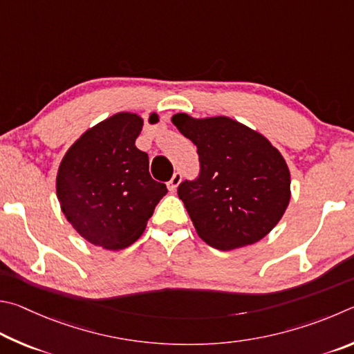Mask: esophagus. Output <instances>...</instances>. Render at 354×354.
<instances>
[{
    "label": "esophagus",
    "instance_id": "34e87169",
    "mask_svg": "<svg viewBox=\"0 0 354 354\" xmlns=\"http://www.w3.org/2000/svg\"><path fill=\"white\" fill-rule=\"evenodd\" d=\"M182 182V174L180 172H174V176L169 182H167V189L169 191H176L178 185Z\"/></svg>",
    "mask_w": 354,
    "mask_h": 354
}]
</instances>
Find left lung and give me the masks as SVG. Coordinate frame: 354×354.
Returning <instances> with one entry per match:
<instances>
[{"mask_svg": "<svg viewBox=\"0 0 354 354\" xmlns=\"http://www.w3.org/2000/svg\"><path fill=\"white\" fill-rule=\"evenodd\" d=\"M172 124L199 153V176L177 188L197 234L219 250L263 239L290 199L281 153L261 133L227 116L194 120L177 113Z\"/></svg>", "mask_w": 354, "mask_h": 354, "instance_id": "obj_1", "label": "left lung"}]
</instances>
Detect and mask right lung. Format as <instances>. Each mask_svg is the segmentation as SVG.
Instances as JSON below:
<instances>
[{"instance_id":"add662e5","label":"right lung","mask_w":354,"mask_h":354,"mask_svg":"<svg viewBox=\"0 0 354 354\" xmlns=\"http://www.w3.org/2000/svg\"><path fill=\"white\" fill-rule=\"evenodd\" d=\"M141 129L138 115L110 116L86 130L59 166L55 188L65 218L80 236L107 250L133 244L167 193L149 174L147 153L135 146Z\"/></svg>"}]
</instances>
